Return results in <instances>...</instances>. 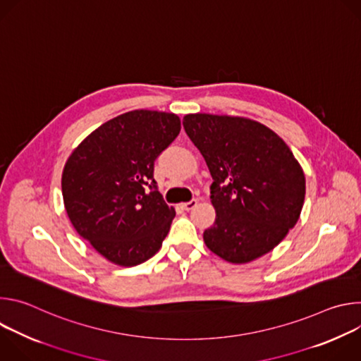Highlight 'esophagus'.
Masks as SVG:
<instances>
[{"instance_id":"obj_1","label":"esophagus","mask_w":361,"mask_h":361,"mask_svg":"<svg viewBox=\"0 0 361 361\" xmlns=\"http://www.w3.org/2000/svg\"><path fill=\"white\" fill-rule=\"evenodd\" d=\"M197 200H190V201H187V202H183L181 204V207L185 210V212H190V210H192L195 205H197Z\"/></svg>"}]
</instances>
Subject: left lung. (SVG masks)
Listing matches in <instances>:
<instances>
[{
  "mask_svg": "<svg viewBox=\"0 0 361 361\" xmlns=\"http://www.w3.org/2000/svg\"><path fill=\"white\" fill-rule=\"evenodd\" d=\"M183 126L214 180L216 221L202 234L205 245L234 264L271 251L295 226L305 195L304 173L288 145L241 117L188 114Z\"/></svg>",
  "mask_w": 361,
  "mask_h": 361,
  "instance_id": "obj_1",
  "label": "left lung"
}]
</instances>
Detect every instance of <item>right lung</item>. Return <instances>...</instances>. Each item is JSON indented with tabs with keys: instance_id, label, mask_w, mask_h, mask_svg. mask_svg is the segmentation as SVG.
<instances>
[{
	"instance_id": "1",
	"label": "right lung",
	"mask_w": 361,
	"mask_h": 361,
	"mask_svg": "<svg viewBox=\"0 0 361 361\" xmlns=\"http://www.w3.org/2000/svg\"><path fill=\"white\" fill-rule=\"evenodd\" d=\"M176 114L134 110L92 131L70 156L61 180L77 233L123 267L156 254L176 216L154 180V161L180 134Z\"/></svg>"
}]
</instances>
